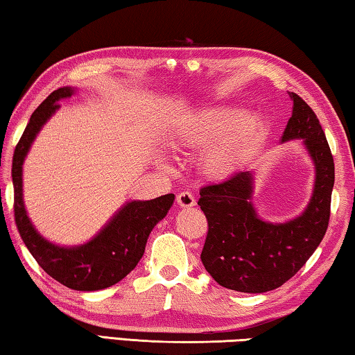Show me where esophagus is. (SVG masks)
I'll return each mask as SVG.
<instances>
[{"label": "esophagus", "instance_id": "34e87169", "mask_svg": "<svg viewBox=\"0 0 355 355\" xmlns=\"http://www.w3.org/2000/svg\"><path fill=\"white\" fill-rule=\"evenodd\" d=\"M178 204H179V207H193L195 204H196V200H195V196L191 195V193H189V191H182V193H179L178 195Z\"/></svg>", "mask_w": 355, "mask_h": 355}]
</instances>
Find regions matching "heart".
<instances>
[{"label": "heart", "instance_id": "heart-1", "mask_svg": "<svg viewBox=\"0 0 355 355\" xmlns=\"http://www.w3.org/2000/svg\"><path fill=\"white\" fill-rule=\"evenodd\" d=\"M265 118L232 105L206 109L190 121L173 129L170 143L179 151L207 148L202 170L210 178L234 176L256 151L265 132Z\"/></svg>", "mask_w": 355, "mask_h": 355}]
</instances>
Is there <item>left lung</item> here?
Returning <instances> with one entry per match:
<instances>
[{"instance_id":"1","label":"left lung","mask_w":355,"mask_h":355,"mask_svg":"<svg viewBox=\"0 0 355 355\" xmlns=\"http://www.w3.org/2000/svg\"><path fill=\"white\" fill-rule=\"evenodd\" d=\"M290 96L293 114L281 143L302 140L313 164V189L306 209L287 221L263 220L252 202V170L200 190L198 204L209 221L202 265L229 290L265 293L281 287L301 270L326 234L335 181L334 157L313 110L296 93Z\"/></svg>"}]
</instances>
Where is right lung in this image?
I'll use <instances>...</instances> for the list:
<instances>
[{"label": "right lung", "instance_id": "add662e5", "mask_svg": "<svg viewBox=\"0 0 355 355\" xmlns=\"http://www.w3.org/2000/svg\"><path fill=\"white\" fill-rule=\"evenodd\" d=\"M76 92V87H60L31 116L12 160L14 210L23 243L46 275L71 290L96 291L120 282L135 268L145 252L149 234L171 209L174 195L126 201L89 241L80 245H58L37 231L23 200V164L37 135L60 109L59 101L71 98Z\"/></svg>", "mask_w": 355, "mask_h": 355}]
</instances>
